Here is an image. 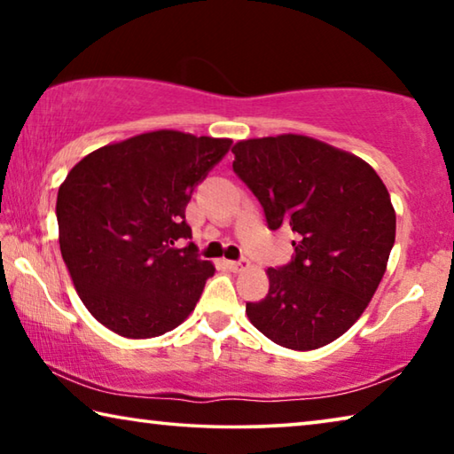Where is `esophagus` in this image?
Here are the masks:
<instances>
[{"label": "esophagus", "instance_id": "34e87169", "mask_svg": "<svg viewBox=\"0 0 454 454\" xmlns=\"http://www.w3.org/2000/svg\"><path fill=\"white\" fill-rule=\"evenodd\" d=\"M228 268L232 272H238V270H244V268H248L250 266V260L246 258V256H242V258H238V260H228Z\"/></svg>", "mask_w": 454, "mask_h": 454}]
</instances>
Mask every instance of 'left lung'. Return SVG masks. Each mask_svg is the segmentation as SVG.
<instances>
[{
    "label": "left lung",
    "instance_id": "1",
    "mask_svg": "<svg viewBox=\"0 0 454 454\" xmlns=\"http://www.w3.org/2000/svg\"><path fill=\"white\" fill-rule=\"evenodd\" d=\"M232 153L268 228L296 234L294 256L268 268V294L246 314L284 348L326 347L360 318L387 270L396 230L387 186L360 158L306 136L244 140Z\"/></svg>",
    "mask_w": 454,
    "mask_h": 454
}]
</instances>
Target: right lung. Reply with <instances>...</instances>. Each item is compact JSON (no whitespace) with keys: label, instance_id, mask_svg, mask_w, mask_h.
<instances>
[{"label":"right lung","instance_id":"obj_1","mask_svg":"<svg viewBox=\"0 0 454 454\" xmlns=\"http://www.w3.org/2000/svg\"><path fill=\"white\" fill-rule=\"evenodd\" d=\"M232 140L174 129L88 153L59 186V250L82 302L126 338H153L194 310L214 266L192 242V192Z\"/></svg>","mask_w":454,"mask_h":454}]
</instances>
